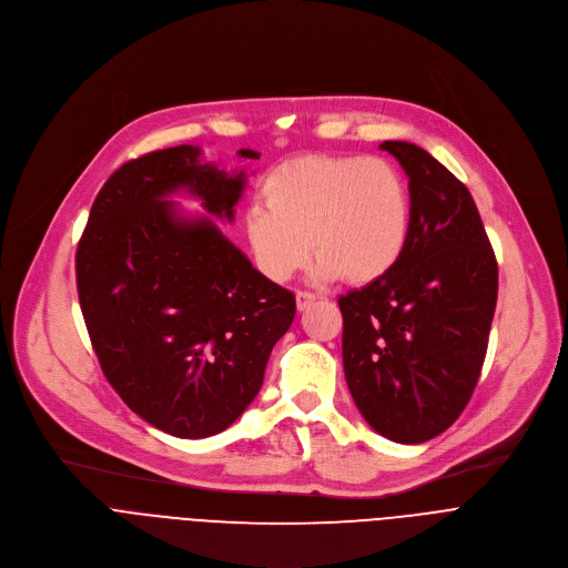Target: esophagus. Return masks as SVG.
<instances>
[{"label": "esophagus", "instance_id": "34e87169", "mask_svg": "<svg viewBox=\"0 0 568 568\" xmlns=\"http://www.w3.org/2000/svg\"><path fill=\"white\" fill-rule=\"evenodd\" d=\"M312 301H316V294L305 292V290H298V292H296V307H298V310H305Z\"/></svg>", "mask_w": 568, "mask_h": 568}]
</instances>
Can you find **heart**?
Returning a JSON list of instances; mask_svg holds the SVG:
<instances>
[{
	"instance_id": "b5f03b06",
	"label": "heart",
	"mask_w": 568,
	"mask_h": 568,
	"mask_svg": "<svg viewBox=\"0 0 568 568\" xmlns=\"http://www.w3.org/2000/svg\"><path fill=\"white\" fill-rule=\"evenodd\" d=\"M263 206L245 215L258 270L283 283L318 256V281L366 285L399 263L412 235V195L399 171L377 156L305 154L276 166Z\"/></svg>"
}]
</instances>
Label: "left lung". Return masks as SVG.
Returning <instances> with one entry per match:
<instances>
[{"label": "left lung", "mask_w": 568, "mask_h": 568, "mask_svg": "<svg viewBox=\"0 0 568 568\" xmlns=\"http://www.w3.org/2000/svg\"><path fill=\"white\" fill-rule=\"evenodd\" d=\"M409 178L412 235L384 278L339 296L344 373L364 420L393 443L449 429L478 382L499 267L463 182L409 141H384Z\"/></svg>", "instance_id": "obj_1"}]
</instances>
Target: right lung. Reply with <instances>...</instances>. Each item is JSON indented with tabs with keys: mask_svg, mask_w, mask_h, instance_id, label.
<instances>
[{
	"mask_svg": "<svg viewBox=\"0 0 568 568\" xmlns=\"http://www.w3.org/2000/svg\"><path fill=\"white\" fill-rule=\"evenodd\" d=\"M200 156L178 145L123 164L97 195L75 252L78 301L108 382L136 416L178 438L215 436L242 416L296 314L294 294L254 270L210 217L233 220L245 173ZM180 190L210 215L182 216L168 200Z\"/></svg>",
	"mask_w": 568,
	"mask_h": 568,
	"instance_id": "obj_1",
	"label": "right lung"
}]
</instances>
